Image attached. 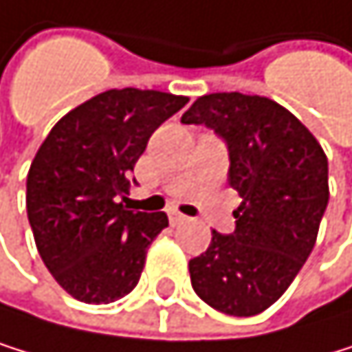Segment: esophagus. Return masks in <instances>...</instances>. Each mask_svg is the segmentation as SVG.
Here are the masks:
<instances>
[{
	"instance_id": "esophagus-1",
	"label": "esophagus",
	"mask_w": 352,
	"mask_h": 352,
	"mask_svg": "<svg viewBox=\"0 0 352 352\" xmlns=\"http://www.w3.org/2000/svg\"><path fill=\"white\" fill-rule=\"evenodd\" d=\"M168 222H170L173 226H177V224L186 222V216H184V214H179L177 209H168Z\"/></svg>"
}]
</instances>
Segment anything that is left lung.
I'll use <instances>...</instances> for the list:
<instances>
[{
	"mask_svg": "<svg viewBox=\"0 0 352 352\" xmlns=\"http://www.w3.org/2000/svg\"><path fill=\"white\" fill-rule=\"evenodd\" d=\"M182 124L222 138L228 184L241 197L233 233L211 230L209 248L190 261L192 289L218 312L261 314L314 248L329 201L327 155L293 113L261 96H201Z\"/></svg>",
	"mask_w": 352,
	"mask_h": 352,
	"instance_id": "1",
	"label": "left lung"
}]
</instances>
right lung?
Wrapping results in <instances>:
<instances>
[{
  "label": "right lung",
  "mask_w": 352,
  "mask_h": 352,
  "mask_svg": "<svg viewBox=\"0 0 352 352\" xmlns=\"http://www.w3.org/2000/svg\"><path fill=\"white\" fill-rule=\"evenodd\" d=\"M186 104L184 96L111 89L63 115L40 145L27 218L46 270L74 299L111 303L138 284L168 218L124 207L130 173L149 136Z\"/></svg>",
  "instance_id": "add662e5"
}]
</instances>
